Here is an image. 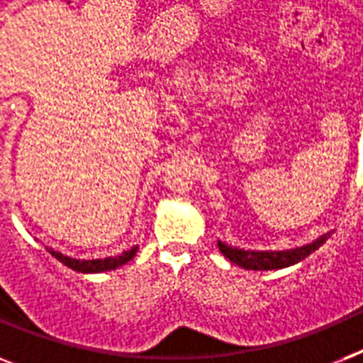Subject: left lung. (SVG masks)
<instances>
[{
    "mask_svg": "<svg viewBox=\"0 0 363 363\" xmlns=\"http://www.w3.org/2000/svg\"><path fill=\"white\" fill-rule=\"evenodd\" d=\"M330 235H332V232L324 233V235L316 238L313 242H307L303 247L288 248V250H245V248L232 247V245L222 241H218V248L230 262H233L242 269H282V267H290V265L298 264V262L307 258L309 254L318 250L328 241Z\"/></svg>",
    "mask_w": 363,
    "mask_h": 363,
    "instance_id": "obj_1",
    "label": "left lung"
}]
</instances>
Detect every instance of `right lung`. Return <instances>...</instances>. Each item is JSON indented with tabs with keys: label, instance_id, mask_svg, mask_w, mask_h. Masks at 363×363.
Listing matches in <instances>:
<instances>
[{
	"label": "right lung",
	"instance_id": "1",
	"mask_svg": "<svg viewBox=\"0 0 363 363\" xmlns=\"http://www.w3.org/2000/svg\"><path fill=\"white\" fill-rule=\"evenodd\" d=\"M48 252L52 254L54 258L60 259L62 264L67 265L69 269L79 271V273H101V271H111L116 269V267H121V265L128 264L137 252V245L135 247L128 248L118 256H107V258H96V259H79V258H71V256H65V254L58 252V250H54L50 247H45Z\"/></svg>",
	"mask_w": 363,
	"mask_h": 363
}]
</instances>
